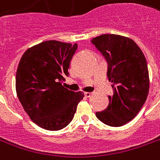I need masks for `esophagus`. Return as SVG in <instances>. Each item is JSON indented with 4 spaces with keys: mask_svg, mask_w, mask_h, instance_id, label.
Wrapping results in <instances>:
<instances>
[{
    "mask_svg": "<svg viewBox=\"0 0 160 160\" xmlns=\"http://www.w3.org/2000/svg\"><path fill=\"white\" fill-rule=\"evenodd\" d=\"M84 95H85V96H86V97H90V96L92 95V93H91V92H85Z\"/></svg>",
    "mask_w": 160,
    "mask_h": 160,
    "instance_id": "34e87169",
    "label": "esophagus"
}]
</instances>
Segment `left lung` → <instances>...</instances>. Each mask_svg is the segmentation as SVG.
<instances>
[{
  "label": "left lung",
  "instance_id": "left-lung-1",
  "mask_svg": "<svg viewBox=\"0 0 160 160\" xmlns=\"http://www.w3.org/2000/svg\"><path fill=\"white\" fill-rule=\"evenodd\" d=\"M107 61V76L112 83L109 105L96 118L106 125L121 127L133 119L146 102L149 90L147 61L133 40L103 34L91 40Z\"/></svg>",
  "mask_w": 160,
  "mask_h": 160
}]
</instances>
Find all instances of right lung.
<instances>
[{"mask_svg":"<svg viewBox=\"0 0 160 160\" xmlns=\"http://www.w3.org/2000/svg\"><path fill=\"white\" fill-rule=\"evenodd\" d=\"M77 47V43L49 40L28 48L21 58L17 95L29 118L42 128L58 131L69 125L84 97L81 91L62 85Z\"/></svg>","mask_w":160,"mask_h":160,"instance_id":"obj_1","label":"right lung"}]
</instances>
